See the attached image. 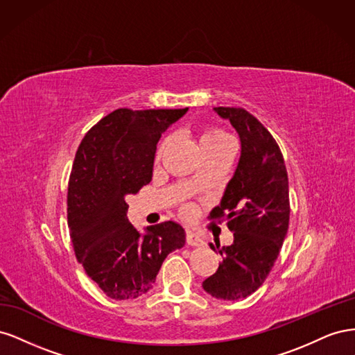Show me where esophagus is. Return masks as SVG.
<instances>
[{"instance_id": "obj_1", "label": "esophagus", "mask_w": 355, "mask_h": 355, "mask_svg": "<svg viewBox=\"0 0 355 355\" xmlns=\"http://www.w3.org/2000/svg\"><path fill=\"white\" fill-rule=\"evenodd\" d=\"M187 244H188V245H202L204 241H202V239L200 237V235H198L197 232L188 231V232H187Z\"/></svg>"}]
</instances>
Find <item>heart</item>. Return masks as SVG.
Instances as JSON below:
<instances>
[{
  "mask_svg": "<svg viewBox=\"0 0 355 355\" xmlns=\"http://www.w3.org/2000/svg\"><path fill=\"white\" fill-rule=\"evenodd\" d=\"M167 139L166 141L161 142L159 148H158V157L163 153V149L167 145ZM234 144H232V139L228 133H225L220 128H207V130H204L200 136V148L201 151H209V149H225V148H230L232 149Z\"/></svg>",
  "mask_w": 355,
  "mask_h": 355,
  "instance_id": "obj_1",
  "label": "heart"
}]
</instances>
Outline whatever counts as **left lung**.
Here are the masks:
<instances>
[{"label": "left lung", "instance_id": "left-lung-1", "mask_svg": "<svg viewBox=\"0 0 355 355\" xmlns=\"http://www.w3.org/2000/svg\"><path fill=\"white\" fill-rule=\"evenodd\" d=\"M230 120L241 142V155L219 206L210 219L227 220L231 245L214 247L222 262L202 282L209 295L223 300L250 296L272 270L288 230V179L283 154L272 135L243 108H214Z\"/></svg>", "mask_w": 355, "mask_h": 355}]
</instances>
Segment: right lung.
<instances>
[{"instance_id": "obj_1", "label": "right lung", "mask_w": 355, "mask_h": 355, "mask_svg": "<svg viewBox=\"0 0 355 355\" xmlns=\"http://www.w3.org/2000/svg\"><path fill=\"white\" fill-rule=\"evenodd\" d=\"M185 110H115L81 141L68 185V227L84 271L115 300L146 293L185 230L168 220L142 235L127 219L128 194L153 179L157 144Z\"/></svg>"}]
</instances>
